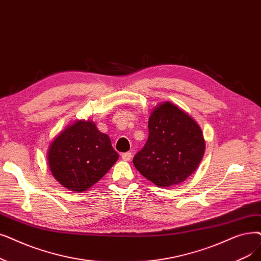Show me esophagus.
<instances>
[{"label": "esophagus", "mask_w": 261, "mask_h": 261, "mask_svg": "<svg viewBox=\"0 0 261 261\" xmlns=\"http://www.w3.org/2000/svg\"><path fill=\"white\" fill-rule=\"evenodd\" d=\"M121 158H122L123 161H130L131 158H132V154H131V152H124V153L121 154Z\"/></svg>", "instance_id": "34e87169"}]
</instances>
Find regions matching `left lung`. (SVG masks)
<instances>
[{
    "instance_id": "1",
    "label": "left lung",
    "mask_w": 261,
    "mask_h": 261,
    "mask_svg": "<svg viewBox=\"0 0 261 261\" xmlns=\"http://www.w3.org/2000/svg\"><path fill=\"white\" fill-rule=\"evenodd\" d=\"M148 130V140L133 158L135 168L160 188L184 182L205 153L197 122L172 102H163L151 112Z\"/></svg>"
}]
</instances>
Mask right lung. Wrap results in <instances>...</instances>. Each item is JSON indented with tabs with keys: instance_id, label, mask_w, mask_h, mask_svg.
<instances>
[{
	"instance_id": "add662e5",
	"label": "right lung",
	"mask_w": 261,
	"mask_h": 261,
	"mask_svg": "<svg viewBox=\"0 0 261 261\" xmlns=\"http://www.w3.org/2000/svg\"><path fill=\"white\" fill-rule=\"evenodd\" d=\"M109 135L90 120H76L50 144L48 163L66 189L83 192L97 184L118 160Z\"/></svg>"
}]
</instances>
